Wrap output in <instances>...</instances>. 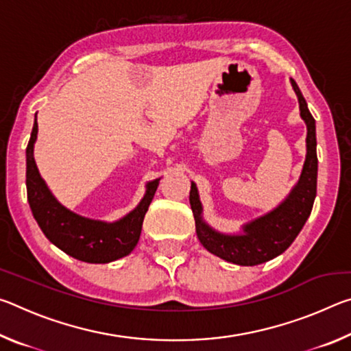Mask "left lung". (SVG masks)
Listing matches in <instances>:
<instances>
[{"label":"left lung","instance_id":"1","mask_svg":"<svg viewBox=\"0 0 351 351\" xmlns=\"http://www.w3.org/2000/svg\"><path fill=\"white\" fill-rule=\"evenodd\" d=\"M294 91L299 97L300 116L306 123V159L300 180L291 190L289 197L274 210L265 217L254 219L245 226V235H223L209 228L201 218V207L197 186L190 187V207H192L197 235L207 251L230 263L254 266L272 260L287 251L291 243L304 228L310 217L317 186V154H316V122L308 110L306 100L291 79Z\"/></svg>","mask_w":351,"mask_h":351}]
</instances>
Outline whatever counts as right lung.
<instances>
[{
	"mask_svg": "<svg viewBox=\"0 0 351 351\" xmlns=\"http://www.w3.org/2000/svg\"><path fill=\"white\" fill-rule=\"evenodd\" d=\"M37 132L38 125L35 119L26 148V187L29 206L46 239L71 257L86 263H110L125 257L138 245L142 221L159 180L147 184L145 197L139 206L119 221L104 223L83 218L58 203L41 180L34 161V142L37 139Z\"/></svg>",
	"mask_w": 351,
	"mask_h": 351,
	"instance_id": "1",
	"label": "right lung"
}]
</instances>
